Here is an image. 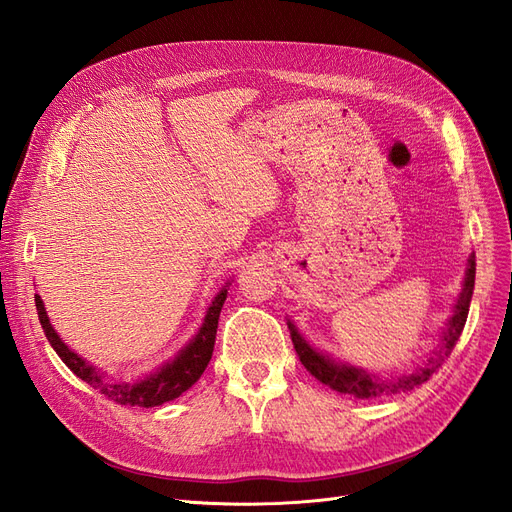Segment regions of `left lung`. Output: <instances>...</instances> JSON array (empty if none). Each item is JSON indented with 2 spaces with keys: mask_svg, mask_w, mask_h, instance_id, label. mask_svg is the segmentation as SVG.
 Instances as JSON below:
<instances>
[{
  "mask_svg": "<svg viewBox=\"0 0 512 512\" xmlns=\"http://www.w3.org/2000/svg\"><path fill=\"white\" fill-rule=\"evenodd\" d=\"M474 274H476V263H474V255H470L466 278H464V289H461V293H459V300L455 304L453 317L449 319L447 329L442 332V342L438 344V349L430 357H427V361H423V364L417 366L410 374L381 378V376L368 374L361 368L338 364V361H334L332 357H327V355L312 349V346L302 338L298 329H295V325L291 321H287L295 353H298L304 368L312 376H315L319 383L327 385L329 389H334L338 393L355 395V398H359V400L406 393L410 389L423 385L425 381H430V376L444 364V359L451 355L453 346L457 344L461 332H464V325L468 319L470 300H472V291H474Z\"/></svg>",
  "mask_w": 512,
  "mask_h": 512,
  "instance_id": "1",
  "label": "left lung"
}]
</instances>
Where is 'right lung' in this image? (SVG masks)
Wrapping results in <instances>:
<instances>
[{
    "label": "right lung",
    "mask_w": 512,
    "mask_h": 512,
    "mask_svg": "<svg viewBox=\"0 0 512 512\" xmlns=\"http://www.w3.org/2000/svg\"><path fill=\"white\" fill-rule=\"evenodd\" d=\"M227 285L217 293V298H214V302L206 312L200 332H197V336L185 346V349L180 351L172 361H168L166 366H161L157 372L140 378L136 383L108 381V378L102 376L100 370L89 366L85 359L76 355L72 349H68V344L59 338L55 327L46 317V308L40 300V295H36V308H38V317L48 342H51V346L57 351L63 364L68 366L78 378H82V381L89 383L93 389L106 395V398L112 402L123 404V406L153 408L178 398V395H183L191 385L197 383V378L204 374L214 351V338H217L219 315L227 298Z\"/></svg>",
    "instance_id": "1"
}]
</instances>
